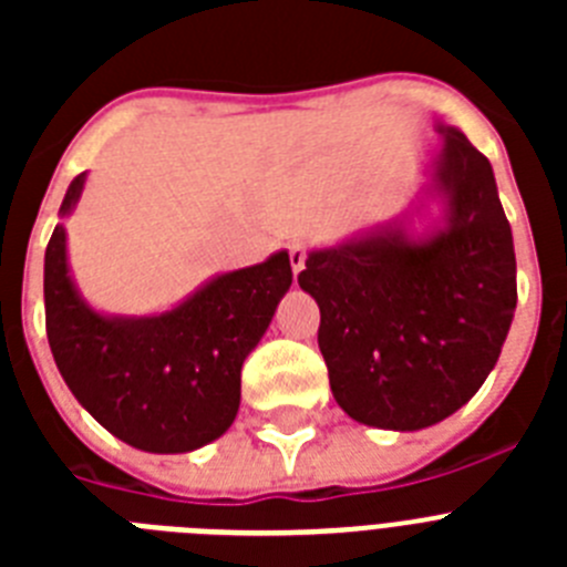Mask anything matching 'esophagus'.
I'll list each match as a JSON object with an SVG mask.
<instances>
[{"mask_svg":"<svg viewBox=\"0 0 567 567\" xmlns=\"http://www.w3.org/2000/svg\"><path fill=\"white\" fill-rule=\"evenodd\" d=\"M289 252V264H292L295 272H300V269L307 267V244H300V240H292L287 247Z\"/></svg>","mask_w":567,"mask_h":567,"instance_id":"1","label":"esophagus"}]
</instances>
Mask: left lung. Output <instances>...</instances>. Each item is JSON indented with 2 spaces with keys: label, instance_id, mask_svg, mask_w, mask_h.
I'll list each match as a JSON object with an SVG mask.
<instances>
[{
  "label": "left lung",
  "instance_id": "1",
  "mask_svg": "<svg viewBox=\"0 0 567 567\" xmlns=\"http://www.w3.org/2000/svg\"><path fill=\"white\" fill-rule=\"evenodd\" d=\"M437 184L449 229L412 244L400 229L312 252L298 275L320 307L329 385L358 423L417 432L485 383L517 307V258L491 164L443 127Z\"/></svg>",
  "mask_w": 567,
  "mask_h": 567
}]
</instances>
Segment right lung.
I'll use <instances>...</instances> for the list:
<instances>
[{"instance_id": "obj_1", "label": "right lung", "mask_w": 567, "mask_h": 567, "mask_svg": "<svg viewBox=\"0 0 567 567\" xmlns=\"http://www.w3.org/2000/svg\"><path fill=\"white\" fill-rule=\"evenodd\" d=\"M70 184L62 215L79 202ZM292 284L289 255L221 275L173 312L142 320L102 318L68 275L64 227L44 252V327L70 392L124 443L155 454L202 449L233 425L240 365L267 332Z\"/></svg>"}]
</instances>
